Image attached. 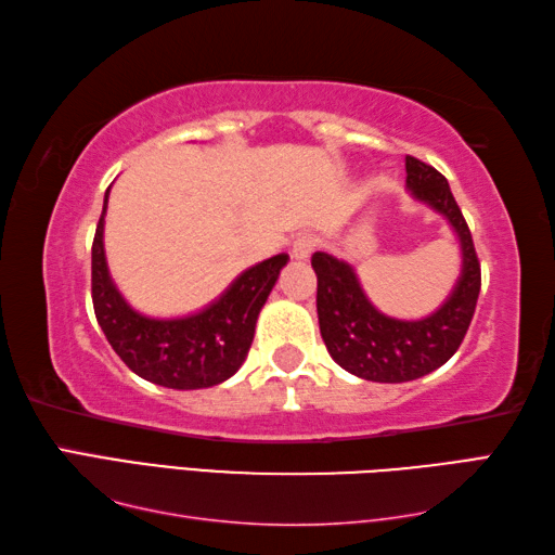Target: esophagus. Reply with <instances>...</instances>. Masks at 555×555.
Masks as SVG:
<instances>
[{
    "label": "esophagus",
    "mask_w": 555,
    "mask_h": 555,
    "mask_svg": "<svg viewBox=\"0 0 555 555\" xmlns=\"http://www.w3.org/2000/svg\"><path fill=\"white\" fill-rule=\"evenodd\" d=\"M317 235H312V233H302V235H298L296 241H293V245H291V253H293V257L296 259H308L314 250H317Z\"/></svg>",
    "instance_id": "esophagus-1"
}]
</instances>
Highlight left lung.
I'll return each instance as SVG.
<instances>
[{
  "instance_id": "1",
  "label": "left lung",
  "mask_w": 555,
  "mask_h": 555,
  "mask_svg": "<svg viewBox=\"0 0 555 555\" xmlns=\"http://www.w3.org/2000/svg\"><path fill=\"white\" fill-rule=\"evenodd\" d=\"M405 171L410 195L448 219L463 250V269L455 288L439 310L415 322L386 317L364 296L356 269L348 262L328 253L312 255L317 317L328 356L360 379L382 384L420 379L451 360L473 322L481 288L473 233L451 185L429 164L410 155L405 157Z\"/></svg>"
}]
</instances>
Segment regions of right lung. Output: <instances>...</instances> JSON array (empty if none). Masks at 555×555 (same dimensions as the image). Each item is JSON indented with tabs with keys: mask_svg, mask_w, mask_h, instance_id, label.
I'll use <instances>...</instances> for the list:
<instances>
[{
	"mask_svg": "<svg viewBox=\"0 0 555 555\" xmlns=\"http://www.w3.org/2000/svg\"><path fill=\"white\" fill-rule=\"evenodd\" d=\"M107 199L109 188L92 241V308L109 346L128 370L152 384L191 391L227 382L250 350L259 310L288 255L281 253L245 269L205 310L176 320H152L126 302L109 276L102 241Z\"/></svg>",
	"mask_w": 555,
	"mask_h": 555,
	"instance_id": "add662e5",
	"label": "right lung"
}]
</instances>
